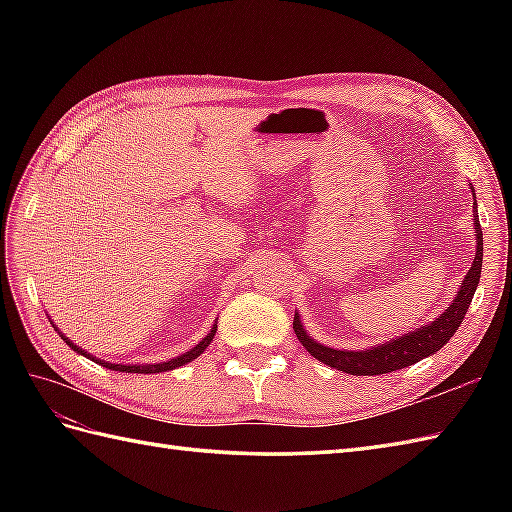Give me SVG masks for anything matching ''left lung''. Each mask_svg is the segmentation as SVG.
<instances>
[{
  "label": "left lung",
  "instance_id": "left-lung-1",
  "mask_svg": "<svg viewBox=\"0 0 512 512\" xmlns=\"http://www.w3.org/2000/svg\"><path fill=\"white\" fill-rule=\"evenodd\" d=\"M473 217H475V239H477L473 266L462 281V288L458 290V297L453 299L451 306L444 310L436 321H431L429 325H422V328H416L413 332L402 334V336H398V339L387 341L383 345L369 347V350H361V352H350V350H334V347H325L314 339H310L308 332L303 330L299 314H295L292 328H295V334H297V339L301 341V345L306 347V350L314 358H317V361L325 363L328 367L341 369V372L352 374V376L389 374V372H396V369L418 363L420 358H427L431 354H436L440 347L449 343V339L455 334V330L460 328V323L464 321V314H466V310H469L471 301H473L477 284H480L482 257H484V237H482L480 217H477V213Z\"/></svg>",
  "mask_w": 512,
  "mask_h": 512
}]
</instances>
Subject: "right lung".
<instances>
[{"label": "right lung", "instance_id": "obj_1", "mask_svg": "<svg viewBox=\"0 0 512 512\" xmlns=\"http://www.w3.org/2000/svg\"><path fill=\"white\" fill-rule=\"evenodd\" d=\"M215 330H217V325H213L211 328V332L204 336V339L195 345V347H191L189 352H184V354H180V356H176V358H171V361H167V363H154V365H116V363H107V361H99V358L96 356H92V354H88L85 350H81L79 345H74L70 339H65V336L61 334V339L68 343L74 352H79V354H83V356H88V358H92V361H96L99 365H103V367H107V369H114V372H125V374H158V372H167V369H176V367H180V365H187V363H191L193 358H198L206 347L211 345V341H213V336H215Z\"/></svg>", "mask_w": 512, "mask_h": 512}]
</instances>
